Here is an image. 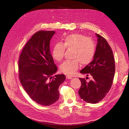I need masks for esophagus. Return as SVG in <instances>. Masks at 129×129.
I'll list each match as a JSON object with an SVG mask.
<instances>
[{
  "label": "esophagus",
  "instance_id": "1",
  "mask_svg": "<svg viewBox=\"0 0 129 129\" xmlns=\"http://www.w3.org/2000/svg\"><path fill=\"white\" fill-rule=\"evenodd\" d=\"M66 78L67 79H72V77H71V76H66Z\"/></svg>",
  "mask_w": 129,
  "mask_h": 129
}]
</instances>
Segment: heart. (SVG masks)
Here are the masks:
<instances>
[{
  "label": "heart",
  "instance_id": "b5f03b06",
  "mask_svg": "<svg viewBox=\"0 0 129 129\" xmlns=\"http://www.w3.org/2000/svg\"><path fill=\"white\" fill-rule=\"evenodd\" d=\"M72 50L71 61H65L60 65V71L71 76L78 69L80 63L83 65L89 64L93 60L95 51V44L93 39L87 38L80 34L67 36L62 43H57L52 50V57L55 61H60L65 50Z\"/></svg>",
  "mask_w": 129,
  "mask_h": 129
}]
</instances>
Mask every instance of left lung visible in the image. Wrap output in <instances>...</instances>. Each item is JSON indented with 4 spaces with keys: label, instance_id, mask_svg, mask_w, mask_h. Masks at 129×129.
Wrapping results in <instances>:
<instances>
[{
    "label": "left lung",
    "instance_id": "left-lung-1",
    "mask_svg": "<svg viewBox=\"0 0 129 129\" xmlns=\"http://www.w3.org/2000/svg\"><path fill=\"white\" fill-rule=\"evenodd\" d=\"M95 35L98 43L93 60L80 71L86 76L90 75L93 79L87 82L85 79L79 78L82 84L79 95L84 101L91 104L100 102L106 96L112 86L115 71L111 47L102 36Z\"/></svg>",
    "mask_w": 129,
    "mask_h": 129
}]
</instances>
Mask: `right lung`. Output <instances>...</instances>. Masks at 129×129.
<instances>
[{
    "label": "right lung",
    "mask_w": 129,
    "mask_h": 129,
    "mask_svg": "<svg viewBox=\"0 0 129 129\" xmlns=\"http://www.w3.org/2000/svg\"><path fill=\"white\" fill-rule=\"evenodd\" d=\"M55 33L41 30L34 34L24 47L18 63L24 89L33 101L42 106L51 105L59 100V88L65 80L64 75L52 77L58 70L50 50V41Z\"/></svg>",
    "instance_id": "1"
}]
</instances>
